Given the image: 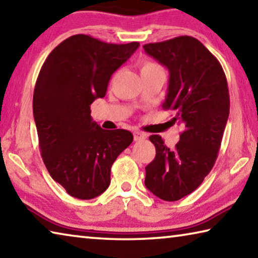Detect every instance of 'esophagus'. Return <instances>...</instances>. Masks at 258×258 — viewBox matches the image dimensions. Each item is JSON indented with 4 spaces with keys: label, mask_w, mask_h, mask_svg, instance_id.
<instances>
[{
    "label": "esophagus",
    "mask_w": 258,
    "mask_h": 258,
    "mask_svg": "<svg viewBox=\"0 0 258 258\" xmlns=\"http://www.w3.org/2000/svg\"><path fill=\"white\" fill-rule=\"evenodd\" d=\"M134 141H142L147 139V134L143 132H134Z\"/></svg>",
    "instance_id": "esophagus-1"
}]
</instances>
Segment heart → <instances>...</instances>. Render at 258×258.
I'll use <instances>...</instances> for the list:
<instances>
[{
    "instance_id": "b5f03b06",
    "label": "heart",
    "mask_w": 258,
    "mask_h": 258,
    "mask_svg": "<svg viewBox=\"0 0 258 258\" xmlns=\"http://www.w3.org/2000/svg\"><path fill=\"white\" fill-rule=\"evenodd\" d=\"M163 71V68H161L159 64H157L155 62H151V61H145V62H142L141 64V73H145V72H151V71Z\"/></svg>"
}]
</instances>
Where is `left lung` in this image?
Masks as SVG:
<instances>
[{"mask_svg": "<svg viewBox=\"0 0 258 258\" xmlns=\"http://www.w3.org/2000/svg\"><path fill=\"white\" fill-rule=\"evenodd\" d=\"M143 49L168 69L163 108L184 127L174 150L159 135L149 138L156 157L146 167L145 184L158 198L176 202L197 189L215 164L230 112L228 82L218 60L195 37L149 43Z\"/></svg>", "mask_w": 258, "mask_h": 258, "instance_id": "8db88e82", "label": "left lung"}]
</instances>
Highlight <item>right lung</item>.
<instances>
[{"instance_id":"1","label":"right lung","mask_w":258,"mask_h":258,"mask_svg":"<svg viewBox=\"0 0 258 258\" xmlns=\"http://www.w3.org/2000/svg\"><path fill=\"white\" fill-rule=\"evenodd\" d=\"M139 46L74 35L54 47L38 74L33 112L41 156L72 197L92 199L106 191L113 161L133 141L128 131L100 127L91 104L106 95L112 74Z\"/></svg>"}]
</instances>
